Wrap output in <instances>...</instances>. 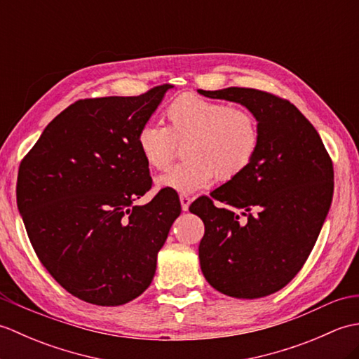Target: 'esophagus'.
Segmentation results:
<instances>
[{
	"label": "esophagus",
	"mask_w": 359,
	"mask_h": 359,
	"mask_svg": "<svg viewBox=\"0 0 359 359\" xmlns=\"http://www.w3.org/2000/svg\"><path fill=\"white\" fill-rule=\"evenodd\" d=\"M189 203H191V197L188 194H180V205H182V210L188 211L189 208Z\"/></svg>",
	"instance_id": "1"
}]
</instances>
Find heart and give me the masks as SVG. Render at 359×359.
Instances as JSON below:
<instances>
[{
    "label": "heart",
    "mask_w": 359,
    "mask_h": 359,
    "mask_svg": "<svg viewBox=\"0 0 359 359\" xmlns=\"http://www.w3.org/2000/svg\"><path fill=\"white\" fill-rule=\"evenodd\" d=\"M166 126L147 121L137 133V148L144 162L154 170H166L184 143L185 162L170 168L157 179L162 188L193 193L217 180L238 177L253 162L261 126L247 108L226 102L184 94L165 109Z\"/></svg>",
    "instance_id": "obj_1"
}]
</instances>
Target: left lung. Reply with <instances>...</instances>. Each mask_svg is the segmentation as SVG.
Returning a JSON list of instances; mask_svg holds the SVG:
<instances>
[{
  "instance_id": "obj_1",
  "label": "left lung",
  "mask_w": 359,
  "mask_h": 359,
  "mask_svg": "<svg viewBox=\"0 0 359 359\" xmlns=\"http://www.w3.org/2000/svg\"><path fill=\"white\" fill-rule=\"evenodd\" d=\"M199 94L243 104L261 126L247 170L189 207L205 225L202 273L224 294L269 296L301 271L315 247L333 197L332 158L313 125L285 98L251 88Z\"/></svg>"
}]
</instances>
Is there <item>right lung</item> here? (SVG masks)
<instances>
[{
	"instance_id": "obj_1",
	"label": "right lung",
	"mask_w": 359,
	"mask_h": 359,
	"mask_svg": "<svg viewBox=\"0 0 359 359\" xmlns=\"http://www.w3.org/2000/svg\"><path fill=\"white\" fill-rule=\"evenodd\" d=\"M171 88L75 102L21 160L17 205L29 241L50 276L81 301L121 306L154 278L182 208L165 188L134 205L152 187L137 133Z\"/></svg>"
}]
</instances>
